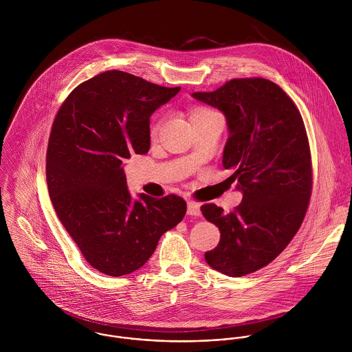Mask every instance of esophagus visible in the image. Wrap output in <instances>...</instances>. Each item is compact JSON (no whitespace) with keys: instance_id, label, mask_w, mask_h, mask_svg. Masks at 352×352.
Returning <instances> with one entry per match:
<instances>
[{"instance_id":"1","label":"esophagus","mask_w":352,"mask_h":352,"mask_svg":"<svg viewBox=\"0 0 352 352\" xmlns=\"http://www.w3.org/2000/svg\"><path fill=\"white\" fill-rule=\"evenodd\" d=\"M187 214L198 217L201 215V204L197 201H190L187 203Z\"/></svg>"}]
</instances>
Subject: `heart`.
Returning a JSON list of instances; mask_svg holds the SVG:
<instances>
[{
  "label": "heart",
  "mask_w": 352,
  "mask_h": 352,
  "mask_svg": "<svg viewBox=\"0 0 352 352\" xmlns=\"http://www.w3.org/2000/svg\"><path fill=\"white\" fill-rule=\"evenodd\" d=\"M210 113H215L214 111H211V109H208V108H203V107H197V108H194L192 111H191V118H197V116H203V115H210ZM157 129H158V126L155 124L154 127H153V133H155L157 131Z\"/></svg>",
  "instance_id": "1"
}]
</instances>
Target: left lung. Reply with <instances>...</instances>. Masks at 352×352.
<instances>
[{"label": "left lung", "instance_id": "1", "mask_svg": "<svg viewBox=\"0 0 352 352\" xmlns=\"http://www.w3.org/2000/svg\"><path fill=\"white\" fill-rule=\"evenodd\" d=\"M192 98L219 109L228 123L222 164L243 201L232 212L201 207L221 240L207 264L244 276L270 264L293 240L311 194V161L301 113L285 91L264 78H234Z\"/></svg>", "mask_w": 352, "mask_h": 352}]
</instances>
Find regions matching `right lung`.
<instances>
[{
    "label": "right lung",
    "mask_w": 352,
    "mask_h": 352,
    "mask_svg": "<svg viewBox=\"0 0 352 352\" xmlns=\"http://www.w3.org/2000/svg\"><path fill=\"white\" fill-rule=\"evenodd\" d=\"M179 91L108 70L80 84L54 119L46 157L51 203L85 260L105 275L141 268L186 215L176 195L134 201L123 170L131 154L149 151L151 113Z\"/></svg>",
    "instance_id": "obj_1"
}]
</instances>
